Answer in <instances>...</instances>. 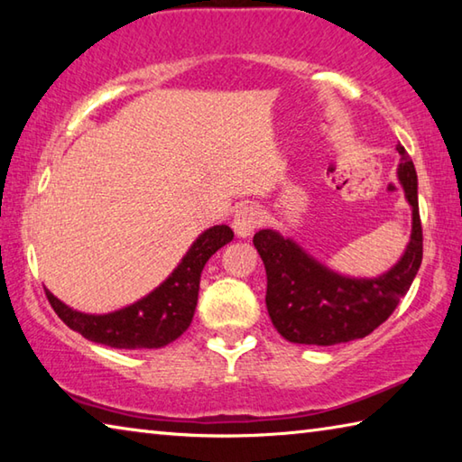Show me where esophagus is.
Returning <instances> with one entry per match:
<instances>
[{
    "mask_svg": "<svg viewBox=\"0 0 462 462\" xmlns=\"http://www.w3.org/2000/svg\"><path fill=\"white\" fill-rule=\"evenodd\" d=\"M261 222H263V212L259 208H256V206H242V208L236 209V214H234L232 228L240 238H246L256 228H259Z\"/></svg>",
    "mask_w": 462,
    "mask_h": 462,
    "instance_id": "34e87169",
    "label": "esophagus"
}]
</instances>
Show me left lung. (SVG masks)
I'll return each mask as SVG.
<instances>
[{
    "instance_id": "left-lung-1",
    "label": "left lung",
    "mask_w": 462,
    "mask_h": 462,
    "mask_svg": "<svg viewBox=\"0 0 462 462\" xmlns=\"http://www.w3.org/2000/svg\"><path fill=\"white\" fill-rule=\"evenodd\" d=\"M397 177L408 198L413 224L411 240L393 269L377 279H348L336 275L324 264L273 230L254 234V246L267 271V310L273 326L289 342L332 344L369 336L393 314L402 297L410 291L424 254L418 208L416 167L400 144Z\"/></svg>"
}]
</instances>
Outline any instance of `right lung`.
Segmentation results:
<instances>
[{"mask_svg":"<svg viewBox=\"0 0 462 462\" xmlns=\"http://www.w3.org/2000/svg\"><path fill=\"white\" fill-rule=\"evenodd\" d=\"M234 238L230 226H214L193 242L189 253L165 283L144 300L107 316H88L59 301L49 289L46 297L57 316L83 338L112 348H161L189 328L199 295L201 271L216 250Z\"/></svg>","mask_w":462,"mask_h":462,"instance_id":"1","label":"right lung"}]
</instances>
